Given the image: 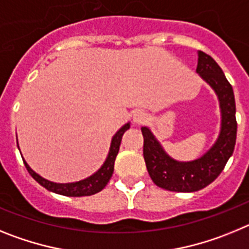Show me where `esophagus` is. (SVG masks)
<instances>
[{"label": "esophagus", "mask_w": 249, "mask_h": 249, "mask_svg": "<svg viewBox=\"0 0 249 249\" xmlns=\"http://www.w3.org/2000/svg\"><path fill=\"white\" fill-rule=\"evenodd\" d=\"M132 121L135 124H142L147 121V114L143 111H136L132 116Z\"/></svg>", "instance_id": "obj_1"}]
</instances>
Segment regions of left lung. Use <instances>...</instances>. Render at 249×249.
Listing matches in <instances>:
<instances>
[{
    "instance_id": "left-lung-1",
    "label": "left lung",
    "mask_w": 249,
    "mask_h": 249,
    "mask_svg": "<svg viewBox=\"0 0 249 249\" xmlns=\"http://www.w3.org/2000/svg\"><path fill=\"white\" fill-rule=\"evenodd\" d=\"M196 72L212 87L219 101L221 131L214 144L202 157L179 162L167 155L148 127L141 128L144 138V162L152 181L172 192H196L212 183L223 171L236 144V101L232 86L218 63L202 51H198Z\"/></svg>"
}]
</instances>
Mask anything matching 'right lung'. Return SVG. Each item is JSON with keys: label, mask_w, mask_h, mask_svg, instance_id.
<instances>
[{"label": "right lung", "mask_w": 249, "mask_h": 249, "mask_svg": "<svg viewBox=\"0 0 249 249\" xmlns=\"http://www.w3.org/2000/svg\"><path fill=\"white\" fill-rule=\"evenodd\" d=\"M129 122L126 123L124 126L121 127L116 135L112 137L111 147H109L108 156L106 158L105 163L101 166V168L98 169L97 172H94L93 175L89 176V177L85 178L82 181L78 182H72V183H56V182H51L46 178L41 177L39 175H37L34 169L31 168L27 164L23 158V163H25L26 168H27L28 173L32 176L35 181L38 182L42 187H45L46 190L51 191V192L57 193V195L62 196H68V197H82V196H92L94 193H98L100 191H102L107 183L109 182L112 177V173H113L114 169V160L118 155V151H120L121 146V140H122L123 133L129 128ZM18 147V143H17Z\"/></svg>", "instance_id": "right-lung-1"}]
</instances>
